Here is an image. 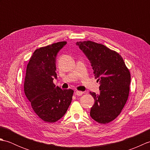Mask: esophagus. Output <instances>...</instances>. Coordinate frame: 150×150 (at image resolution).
Masks as SVG:
<instances>
[{
    "label": "esophagus",
    "mask_w": 150,
    "mask_h": 150,
    "mask_svg": "<svg viewBox=\"0 0 150 150\" xmlns=\"http://www.w3.org/2000/svg\"><path fill=\"white\" fill-rule=\"evenodd\" d=\"M76 95H77V96H81V95H82V94H83V92L82 91H75V93Z\"/></svg>",
    "instance_id": "esophagus-1"
}]
</instances>
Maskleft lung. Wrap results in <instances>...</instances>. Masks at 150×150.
Instances as JSON below:
<instances>
[{
  "mask_svg": "<svg viewBox=\"0 0 150 150\" xmlns=\"http://www.w3.org/2000/svg\"><path fill=\"white\" fill-rule=\"evenodd\" d=\"M77 45L90 61L95 78L100 82V93H90L95 99L90 116L98 123H109L120 113L128 100L129 69L121 55L103 44L87 40Z\"/></svg>",
  "mask_w": 150,
  "mask_h": 150,
  "instance_id": "1",
  "label": "left lung"
}]
</instances>
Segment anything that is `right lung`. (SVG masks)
<instances>
[{"label":"right lung","instance_id":"obj_1","mask_svg":"<svg viewBox=\"0 0 150 150\" xmlns=\"http://www.w3.org/2000/svg\"><path fill=\"white\" fill-rule=\"evenodd\" d=\"M66 41L41 47L35 51L26 68L24 90L38 117L47 122L62 118L71 103L73 90L55 87L56 57Z\"/></svg>","mask_w":150,"mask_h":150}]
</instances>
